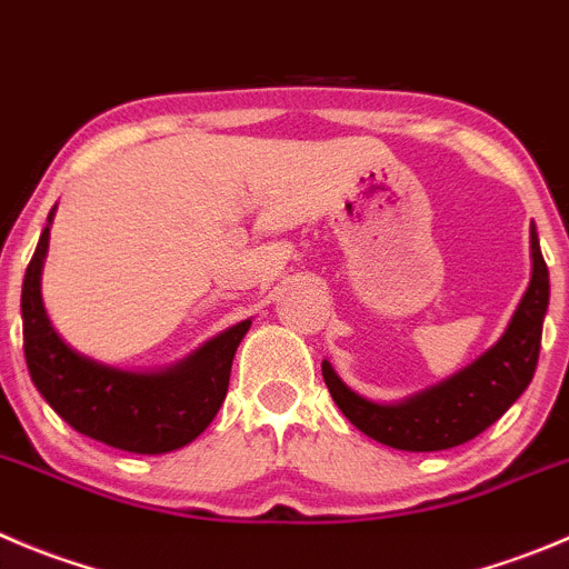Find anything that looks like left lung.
<instances>
[{
  "mask_svg": "<svg viewBox=\"0 0 569 569\" xmlns=\"http://www.w3.org/2000/svg\"><path fill=\"white\" fill-rule=\"evenodd\" d=\"M550 301V279L531 226V281L519 299L506 332L467 369L402 402H375L351 391L332 362L323 360V382L346 419L375 441L405 452L450 450L495 425L519 393L531 386Z\"/></svg>",
  "mask_w": 569,
  "mask_h": 569,
  "instance_id": "1",
  "label": "left lung"
}]
</instances>
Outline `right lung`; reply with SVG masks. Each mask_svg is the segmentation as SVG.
<instances>
[{"mask_svg":"<svg viewBox=\"0 0 569 569\" xmlns=\"http://www.w3.org/2000/svg\"><path fill=\"white\" fill-rule=\"evenodd\" d=\"M52 207L21 284L24 360L38 393L63 421L94 441L137 452L164 456L181 450L212 425L229 391L237 346L251 318L214 335L167 369L131 371L80 355L52 327L41 299V270L50 251Z\"/></svg>","mask_w":569,"mask_h":569,"instance_id":"add662e5","label":"right lung"}]
</instances>
